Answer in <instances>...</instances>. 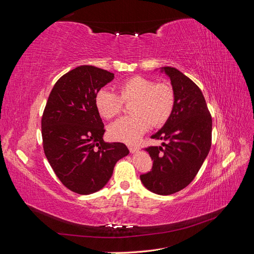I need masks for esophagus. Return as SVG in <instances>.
<instances>
[{
  "mask_svg": "<svg viewBox=\"0 0 254 254\" xmlns=\"http://www.w3.org/2000/svg\"><path fill=\"white\" fill-rule=\"evenodd\" d=\"M140 149V147L139 146H133V145H131V146H129V150H130V152H132V153H134V152H136L137 150Z\"/></svg>",
  "mask_w": 254,
  "mask_h": 254,
  "instance_id": "obj_1",
  "label": "esophagus"
}]
</instances>
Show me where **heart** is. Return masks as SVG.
<instances>
[{"label": "heart", "instance_id": "obj_1", "mask_svg": "<svg viewBox=\"0 0 254 254\" xmlns=\"http://www.w3.org/2000/svg\"><path fill=\"white\" fill-rule=\"evenodd\" d=\"M119 92L121 97L108 88L99 89L94 103L103 118L112 119L122 109V99L133 101L130 105L132 115L119 119L109 127L110 136L120 142L135 143L150 125L164 124L174 108V90L166 82L155 83L150 78L133 76L120 83Z\"/></svg>", "mask_w": 254, "mask_h": 254}]
</instances>
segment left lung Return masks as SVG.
Returning <instances> with one entry per match:
<instances>
[{
  "label": "left lung",
  "mask_w": 254,
  "mask_h": 254,
  "mask_svg": "<svg viewBox=\"0 0 254 254\" xmlns=\"http://www.w3.org/2000/svg\"><path fill=\"white\" fill-rule=\"evenodd\" d=\"M171 79L175 94L173 111L163 127L151 135L164 146L145 148L153 161L151 171L140 178L158 195H171L193 181L211 148L212 118L201 90L179 70L160 67Z\"/></svg>",
  "instance_id": "1"
}]
</instances>
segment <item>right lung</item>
Returning a JSON list of instances; mask_svg holds the SVG:
<instances>
[{
	"instance_id": "1",
	"label": "right lung",
	"mask_w": 254,
	"mask_h": 254,
	"mask_svg": "<svg viewBox=\"0 0 254 254\" xmlns=\"http://www.w3.org/2000/svg\"><path fill=\"white\" fill-rule=\"evenodd\" d=\"M113 78L93 65L75 67L57 80L43 112L45 156L64 186L80 195L102 190L118 161L129 153L125 144L104 141L94 103L96 92Z\"/></svg>"
}]
</instances>
